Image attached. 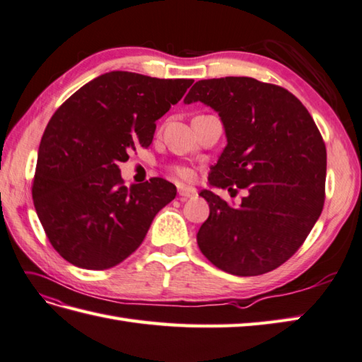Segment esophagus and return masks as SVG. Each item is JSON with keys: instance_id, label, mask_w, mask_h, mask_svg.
I'll use <instances>...</instances> for the list:
<instances>
[{"instance_id": "1", "label": "esophagus", "mask_w": 362, "mask_h": 362, "mask_svg": "<svg viewBox=\"0 0 362 362\" xmlns=\"http://www.w3.org/2000/svg\"><path fill=\"white\" fill-rule=\"evenodd\" d=\"M178 195L181 198H195L198 192L195 187H186V186H178Z\"/></svg>"}]
</instances>
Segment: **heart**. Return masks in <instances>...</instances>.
I'll list each match as a JSON object with an SVG mask.
<instances>
[{
	"mask_svg": "<svg viewBox=\"0 0 362 362\" xmlns=\"http://www.w3.org/2000/svg\"><path fill=\"white\" fill-rule=\"evenodd\" d=\"M173 173L178 176L181 181H192V180H194V172H192L190 168L186 167V165H175Z\"/></svg>",
	"mask_w": 362,
	"mask_h": 362,
	"instance_id": "heart-1",
	"label": "heart"
}]
</instances>
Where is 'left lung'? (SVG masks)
Masks as SVG:
<instances>
[{
  "label": "left lung",
  "instance_id": "left-lung-1",
  "mask_svg": "<svg viewBox=\"0 0 362 362\" xmlns=\"http://www.w3.org/2000/svg\"><path fill=\"white\" fill-rule=\"evenodd\" d=\"M198 100L218 111L228 138L209 182L247 190L235 207L202 190L211 214L197 234L198 246L229 274H264L294 255L322 212V134L294 94L252 77L199 80L184 102Z\"/></svg>",
  "mask_w": 362,
  "mask_h": 362
}]
</instances>
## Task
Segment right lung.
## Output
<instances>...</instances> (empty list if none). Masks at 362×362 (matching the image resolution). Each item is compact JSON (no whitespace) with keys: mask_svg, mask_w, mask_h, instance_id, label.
<instances>
[{"mask_svg":"<svg viewBox=\"0 0 362 362\" xmlns=\"http://www.w3.org/2000/svg\"><path fill=\"white\" fill-rule=\"evenodd\" d=\"M192 83L111 71L55 111L40 142L32 198L47 240L66 262L95 271L116 267L175 198L176 187L163 178L127 189L119 164L150 146L156 120Z\"/></svg>","mask_w":362,"mask_h":362,"instance_id":"1","label":"right lung"}]
</instances>
